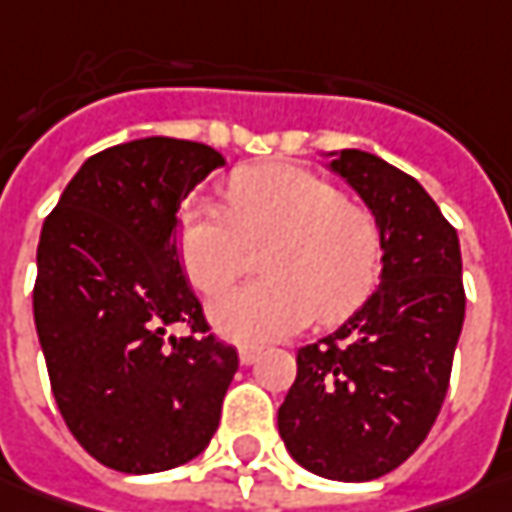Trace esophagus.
Segmentation results:
<instances>
[{"mask_svg": "<svg viewBox=\"0 0 512 512\" xmlns=\"http://www.w3.org/2000/svg\"><path fill=\"white\" fill-rule=\"evenodd\" d=\"M260 351H263L260 345H240V348H238L240 362H243V365H252V362L260 357Z\"/></svg>", "mask_w": 512, "mask_h": 512, "instance_id": "obj_1", "label": "esophagus"}]
</instances>
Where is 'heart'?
<instances>
[{
	"label": "heart",
	"instance_id": "b5f03b06",
	"mask_svg": "<svg viewBox=\"0 0 512 512\" xmlns=\"http://www.w3.org/2000/svg\"><path fill=\"white\" fill-rule=\"evenodd\" d=\"M229 209L209 201L186 206L178 252L195 289L215 294L266 249L263 283L218 294L209 320L223 337L266 343L289 337L317 317L343 320L368 297L379 272V226L371 209L348 201L326 178L274 164L229 181Z\"/></svg>",
	"mask_w": 512,
	"mask_h": 512
}]
</instances>
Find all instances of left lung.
Here are the masks:
<instances>
[{
    "mask_svg": "<svg viewBox=\"0 0 512 512\" xmlns=\"http://www.w3.org/2000/svg\"><path fill=\"white\" fill-rule=\"evenodd\" d=\"M331 155L377 218L382 272L343 326L297 351L277 428L311 473L371 482L425 442L445 402L465 323L462 252L416 178L371 152Z\"/></svg>",
    "mask_w": 512,
    "mask_h": 512,
    "instance_id": "8db88e82",
    "label": "left lung"
}]
</instances>
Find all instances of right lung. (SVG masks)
Segmentation results:
<instances>
[{
	"instance_id": "right-lung-1",
	"label": "right lung",
	"mask_w": 512,
	"mask_h": 512,
	"mask_svg": "<svg viewBox=\"0 0 512 512\" xmlns=\"http://www.w3.org/2000/svg\"><path fill=\"white\" fill-rule=\"evenodd\" d=\"M223 155L138 138L87 158L47 215L33 320L56 405L81 448L121 473L195 459L218 431L238 351L209 334L178 260V209ZM181 322L189 338H167Z\"/></svg>"
}]
</instances>
